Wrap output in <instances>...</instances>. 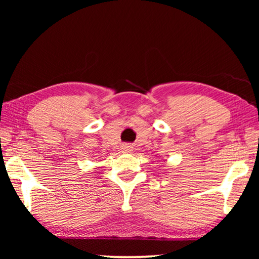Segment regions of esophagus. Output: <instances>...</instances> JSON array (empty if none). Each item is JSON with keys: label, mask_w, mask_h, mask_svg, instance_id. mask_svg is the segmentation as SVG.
Here are the masks:
<instances>
[{"label": "esophagus", "mask_w": 259, "mask_h": 259, "mask_svg": "<svg viewBox=\"0 0 259 259\" xmlns=\"http://www.w3.org/2000/svg\"><path fill=\"white\" fill-rule=\"evenodd\" d=\"M122 151L125 152V153H131V152L133 151V147L131 146L130 144H125V145H122Z\"/></svg>", "instance_id": "obj_1"}]
</instances>
